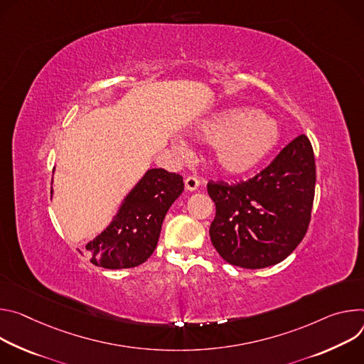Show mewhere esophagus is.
I'll return each mask as SVG.
<instances>
[{
    "mask_svg": "<svg viewBox=\"0 0 364 364\" xmlns=\"http://www.w3.org/2000/svg\"><path fill=\"white\" fill-rule=\"evenodd\" d=\"M198 186H199V181H198L196 178H193V176H188V178L185 179V188H186V191L193 192V191H196V189H198Z\"/></svg>",
    "mask_w": 364,
    "mask_h": 364,
    "instance_id": "obj_1",
    "label": "esophagus"
}]
</instances>
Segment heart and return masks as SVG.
I'll return each instance as SVG.
<instances>
[{
  "instance_id": "b5f03b06",
  "label": "heart",
  "mask_w": 364,
  "mask_h": 364,
  "mask_svg": "<svg viewBox=\"0 0 364 364\" xmlns=\"http://www.w3.org/2000/svg\"><path fill=\"white\" fill-rule=\"evenodd\" d=\"M192 133L198 140L214 144V165L228 176L255 171L280 139V127L273 117L247 107L217 111L200 119ZM178 147L186 150L182 140L178 141Z\"/></svg>"
}]
</instances>
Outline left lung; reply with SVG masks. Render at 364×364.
Segmentation results:
<instances>
[{"mask_svg":"<svg viewBox=\"0 0 364 364\" xmlns=\"http://www.w3.org/2000/svg\"><path fill=\"white\" fill-rule=\"evenodd\" d=\"M315 179L314 150L301 134L255 178L232 185L208 182L217 210L210 237L218 255L245 269L285 260L308 230Z\"/></svg>","mask_w":364,"mask_h":364,"instance_id":"obj_1","label":"left lung"}]
</instances>
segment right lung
Masks as SVG:
<instances>
[{
	"label": "right lung",
	"mask_w": 364,
	"mask_h": 364,
	"mask_svg": "<svg viewBox=\"0 0 364 364\" xmlns=\"http://www.w3.org/2000/svg\"><path fill=\"white\" fill-rule=\"evenodd\" d=\"M182 192L181 175L149 169L124 196L105 230L87 243L91 262L104 269H130L144 263L157 246L169 208Z\"/></svg>",
	"instance_id": "right-lung-1"
}]
</instances>
